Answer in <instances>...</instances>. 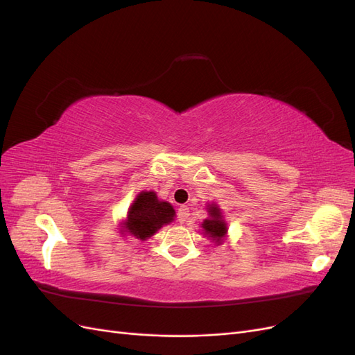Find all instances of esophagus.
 Returning <instances> with one entry per match:
<instances>
[{
	"instance_id": "34e87169",
	"label": "esophagus",
	"mask_w": 355,
	"mask_h": 355,
	"mask_svg": "<svg viewBox=\"0 0 355 355\" xmlns=\"http://www.w3.org/2000/svg\"><path fill=\"white\" fill-rule=\"evenodd\" d=\"M188 216H189V209L187 206H180L178 209V220H179V223H185Z\"/></svg>"
}]
</instances>
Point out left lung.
Listing matches in <instances>:
<instances>
[{"label": "left lung", "mask_w": 355, "mask_h": 355, "mask_svg": "<svg viewBox=\"0 0 355 355\" xmlns=\"http://www.w3.org/2000/svg\"><path fill=\"white\" fill-rule=\"evenodd\" d=\"M209 213L211 219L204 220L202 228L209 237H211V240L220 241L225 237V234H227V223L222 220V213L216 206H211L209 209Z\"/></svg>", "instance_id": "left-lung-1"}]
</instances>
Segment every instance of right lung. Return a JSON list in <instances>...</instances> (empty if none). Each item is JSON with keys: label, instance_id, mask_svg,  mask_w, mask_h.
<instances>
[{"label": "right lung", "instance_id": "1", "mask_svg": "<svg viewBox=\"0 0 355 355\" xmlns=\"http://www.w3.org/2000/svg\"><path fill=\"white\" fill-rule=\"evenodd\" d=\"M173 218V207L166 201H159L155 192H141L128 209L125 230L136 239L145 240Z\"/></svg>", "mask_w": 355, "mask_h": 355}]
</instances>
